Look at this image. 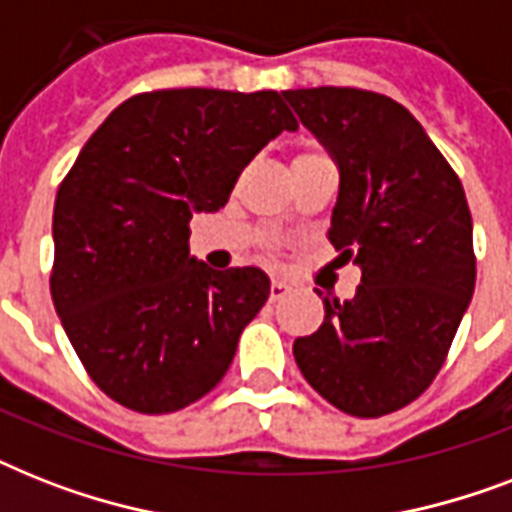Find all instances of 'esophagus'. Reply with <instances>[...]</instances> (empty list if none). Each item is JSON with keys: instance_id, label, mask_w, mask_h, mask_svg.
<instances>
[{"instance_id": "obj_1", "label": "esophagus", "mask_w": 512, "mask_h": 512, "mask_svg": "<svg viewBox=\"0 0 512 512\" xmlns=\"http://www.w3.org/2000/svg\"><path fill=\"white\" fill-rule=\"evenodd\" d=\"M289 287L284 284V281H271V303H276V300H281V297H287Z\"/></svg>"}]
</instances>
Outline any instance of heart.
<instances>
[{"mask_svg": "<svg viewBox=\"0 0 512 512\" xmlns=\"http://www.w3.org/2000/svg\"><path fill=\"white\" fill-rule=\"evenodd\" d=\"M303 156H321V154H303Z\"/></svg>", "mask_w": 512, "mask_h": 512, "instance_id": "1", "label": "heart"}]
</instances>
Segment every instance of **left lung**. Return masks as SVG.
Here are the masks:
<instances>
[{"instance_id": "1", "label": "left lung", "mask_w": 512, "mask_h": 512, "mask_svg": "<svg viewBox=\"0 0 512 512\" xmlns=\"http://www.w3.org/2000/svg\"><path fill=\"white\" fill-rule=\"evenodd\" d=\"M284 98L340 167L329 241L361 268L353 300L324 297V324L297 337L295 361L340 412H398L436 380L476 289L468 199L388 95L311 87Z\"/></svg>"}]
</instances>
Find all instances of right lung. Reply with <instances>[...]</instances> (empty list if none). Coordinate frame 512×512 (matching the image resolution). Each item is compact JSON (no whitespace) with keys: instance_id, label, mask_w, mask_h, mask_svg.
Returning <instances> with one entry per match:
<instances>
[{"instance_id":"obj_1","label":"right lung","mask_w":512,"mask_h":512,"mask_svg":"<svg viewBox=\"0 0 512 512\" xmlns=\"http://www.w3.org/2000/svg\"><path fill=\"white\" fill-rule=\"evenodd\" d=\"M284 130L297 119L273 90L140 92L108 114L63 177L52 303L116 404L170 414L228 372L271 281L260 268L199 263L188 223L225 207L241 170Z\"/></svg>"}]
</instances>
